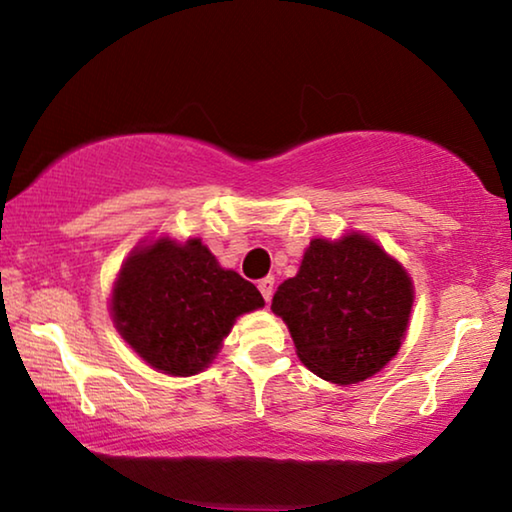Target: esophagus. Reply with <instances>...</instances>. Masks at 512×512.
Returning <instances> with one entry per match:
<instances>
[{"mask_svg": "<svg viewBox=\"0 0 512 512\" xmlns=\"http://www.w3.org/2000/svg\"><path fill=\"white\" fill-rule=\"evenodd\" d=\"M273 287H275V280L273 277H264V280L257 282V289L262 291V296L266 302H271V296H273Z\"/></svg>", "mask_w": 512, "mask_h": 512, "instance_id": "obj_1", "label": "esophagus"}]
</instances>
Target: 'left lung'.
I'll return each instance as SVG.
<instances>
[{"label":"left lung","mask_w":512,"mask_h":512,"mask_svg":"<svg viewBox=\"0 0 512 512\" xmlns=\"http://www.w3.org/2000/svg\"><path fill=\"white\" fill-rule=\"evenodd\" d=\"M411 307V275L363 232L311 239L271 305L300 361L341 386L377 375L400 352Z\"/></svg>","instance_id":"1"}]
</instances>
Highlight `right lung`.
Segmentation results:
<instances>
[{"mask_svg": "<svg viewBox=\"0 0 512 512\" xmlns=\"http://www.w3.org/2000/svg\"><path fill=\"white\" fill-rule=\"evenodd\" d=\"M262 307L255 284L223 268L198 237L142 241L121 264L110 293L121 339L171 377L210 368L235 320Z\"/></svg>", "mask_w": 512, "mask_h": 512, "instance_id": "right-lung-1", "label": "right lung"}]
</instances>
